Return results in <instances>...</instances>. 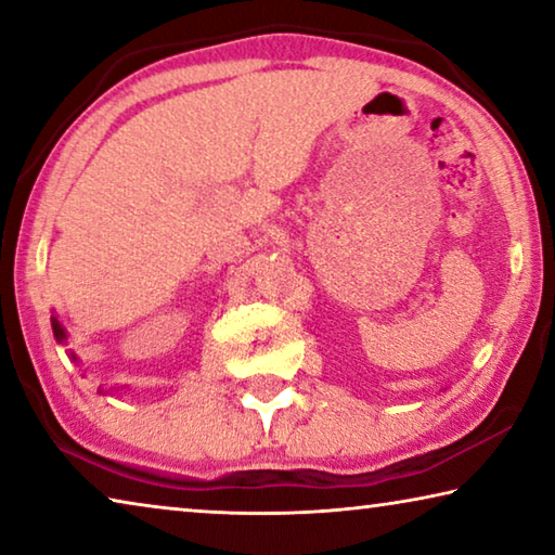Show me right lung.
Segmentation results:
<instances>
[{
	"label": "right lung",
	"mask_w": 555,
	"mask_h": 555,
	"mask_svg": "<svg viewBox=\"0 0 555 555\" xmlns=\"http://www.w3.org/2000/svg\"><path fill=\"white\" fill-rule=\"evenodd\" d=\"M51 327H53V337H55V343H65V340H68V333H65V327L59 323V318H55V315H51ZM70 360L73 362H78V357H75L73 352H70ZM100 391H102V387H100ZM102 393H107V391H102Z\"/></svg>",
	"instance_id": "1"
}]
</instances>
